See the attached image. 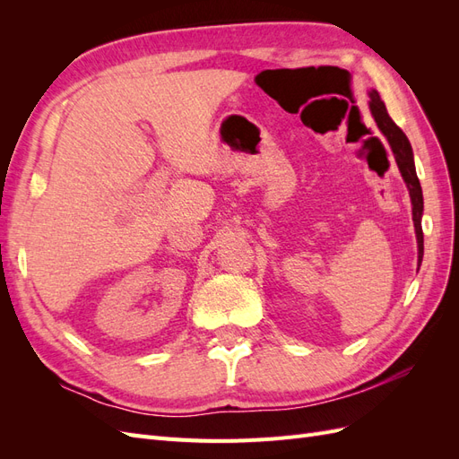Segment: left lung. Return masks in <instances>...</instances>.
<instances>
[{
	"label": "left lung",
	"instance_id": "obj_1",
	"mask_svg": "<svg viewBox=\"0 0 459 459\" xmlns=\"http://www.w3.org/2000/svg\"><path fill=\"white\" fill-rule=\"evenodd\" d=\"M369 108L371 115L377 122L379 130L385 134V137L391 143V149L394 152V159L398 169L402 172V178L408 184L410 189V197H411V214H413V226H415V235H418V248H420V264L423 260V230H421V216H423V193H421V186L418 174H415V164H413V152H411V145L408 142L406 134L402 132L396 124L393 122V118L388 117L385 103L381 101L379 93L371 90L369 91Z\"/></svg>",
	"mask_w": 459,
	"mask_h": 459
}]
</instances>
